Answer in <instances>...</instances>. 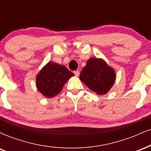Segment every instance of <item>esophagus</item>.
<instances>
[{"instance_id": "34e87169", "label": "esophagus", "mask_w": 151, "mask_h": 151, "mask_svg": "<svg viewBox=\"0 0 151 151\" xmlns=\"http://www.w3.org/2000/svg\"><path fill=\"white\" fill-rule=\"evenodd\" d=\"M74 74H75L76 76H77V77H78V76L79 75V73H80V72H79V70H76V71H74Z\"/></svg>"}]
</instances>
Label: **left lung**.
<instances>
[{
  "instance_id": "obj_1",
  "label": "left lung",
  "mask_w": 151,
  "mask_h": 151,
  "mask_svg": "<svg viewBox=\"0 0 151 151\" xmlns=\"http://www.w3.org/2000/svg\"><path fill=\"white\" fill-rule=\"evenodd\" d=\"M116 72L101 58H91L81 70L80 80L98 95H104L111 89L116 80Z\"/></svg>"
}]
</instances>
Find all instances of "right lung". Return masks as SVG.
Returning <instances> with one entry per match:
<instances>
[{
    "label": "right lung",
    "instance_id": "right-lung-1",
    "mask_svg": "<svg viewBox=\"0 0 151 151\" xmlns=\"http://www.w3.org/2000/svg\"><path fill=\"white\" fill-rule=\"evenodd\" d=\"M73 76L74 74L65 66L49 62L36 76V86L43 96L52 98L60 93L65 83Z\"/></svg>",
    "mask_w": 151,
    "mask_h": 151
}]
</instances>
